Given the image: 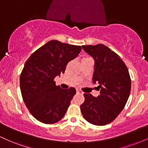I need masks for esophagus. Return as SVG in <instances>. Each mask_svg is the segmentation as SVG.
Wrapping results in <instances>:
<instances>
[{
	"label": "esophagus",
	"instance_id": "obj_1",
	"mask_svg": "<svg viewBox=\"0 0 148 148\" xmlns=\"http://www.w3.org/2000/svg\"><path fill=\"white\" fill-rule=\"evenodd\" d=\"M76 92H77L78 94H80V95H83V94H84L83 91L81 90H76Z\"/></svg>",
	"mask_w": 148,
	"mask_h": 148
}]
</instances>
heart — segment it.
I'll return each instance as SVG.
<instances>
[{"instance_id": "obj_1", "label": "heart", "mask_w": 148, "mask_h": 148, "mask_svg": "<svg viewBox=\"0 0 148 148\" xmlns=\"http://www.w3.org/2000/svg\"><path fill=\"white\" fill-rule=\"evenodd\" d=\"M88 58H89V57H84V58H82V61L86 60V59H88Z\"/></svg>"}]
</instances>
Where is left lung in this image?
Listing matches in <instances>:
<instances>
[{"mask_svg": "<svg viewBox=\"0 0 148 148\" xmlns=\"http://www.w3.org/2000/svg\"><path fill=\"white\" fill-rule=\"evenodd\" d=\"M82 47L95 59L92 81L99 84L100 95L95 97L85 93L81 111L88 123L103 126L113 122L125 106L131 91L130 73L120 57L106 46Z\"/></svg>", "mask_w": 148, "mask_h": 148, "instance_id": "left-lung-1", "label": "left lung"}]
</instances>
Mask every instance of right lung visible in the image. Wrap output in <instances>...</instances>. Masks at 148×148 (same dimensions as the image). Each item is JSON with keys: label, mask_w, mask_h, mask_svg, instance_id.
<instances>
[{"label": "right lung", "mask_w": 148, "mask_h": 148, "mask_svg": "<svg viewBox=\"0 0 148 148\" xmlns=\"http://www.w3.org/2000/svg\"><path fill=\"white\" fill-rule=\"evenodd\" d=\"M81 46L51 40L32 53L20 75L21 95L28 111L37 120L53 124L63 118L74 88L62 89L54 79L64 73L69 61L79 55Z\"/></svg>", "instance_id": "right-lung-1"}]
</instances>
